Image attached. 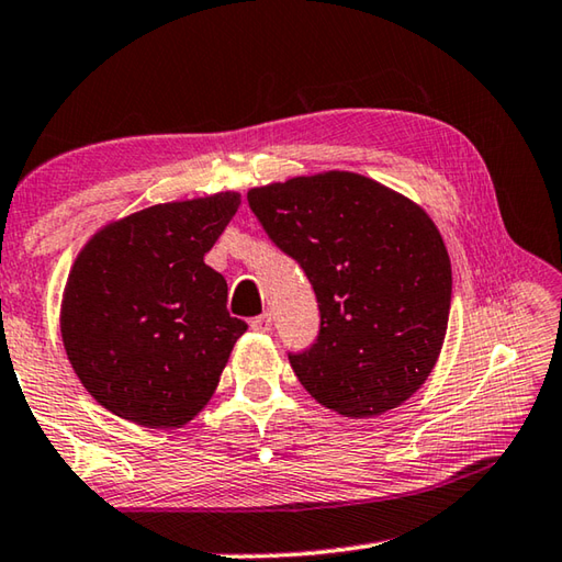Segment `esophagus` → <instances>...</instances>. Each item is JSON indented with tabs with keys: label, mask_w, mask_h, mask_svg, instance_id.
<instances>
[{
	"label": "esophagus",
	"mask_w": 562,
	"mask_h": 562,
	"mask_svg": "<svg viewBox=\"0 0 562 562\" xmlns=\"http://www.w3.org/2000/svg\"><path fill=\"white\" fill-rule=\"evenodd\" d=\"M250 326H252L255 331H270V329H272V314L265 312V314H260V316H252Z\"/></svg>",
	"instance_id": "esophagus-1"
}]
</instances>
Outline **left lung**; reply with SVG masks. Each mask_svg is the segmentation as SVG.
Listing matches in <instances>:
<instances>
[{
  "instance_id": "obj_1",
  "label": "left lung",
  "mask_w": 562,
  "mask_h": 562,
  "mask_svg": "<svg viewBox=\"0 0 562 562\" xmlns=\"http://www.w3.org/2000/svg\"><path fill=\"white\" fill-rule=\"evenodd\" d=\"M268 238L300 262L319 302V334L288 353L314 401L344 417L393 411L440 356L452 265L430 216L351 171L250 189Z\"/></svg>"
}]
</instances>
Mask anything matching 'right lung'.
<instances>
[{"label":"right lung","mask_w":562,"mask_h":562,"mask_svg":"<svg viewBox=\"0 0 562 562\" xmlns=\"http://www.w3.org/2000/svg\"><path fill=\"white\" fill-rule=\"evenodd\" d=\"M240 196L159 203L80 250L60 304L68 361L95 401L145 427H181L209 403L248 324L203 262Z\"/></svg>","instance_id":"obj_1"}]
</instances>
